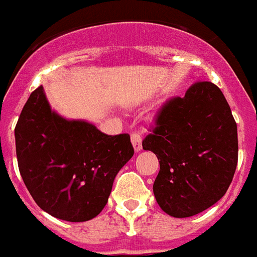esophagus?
Masks as SVG:
<instances>
[{
    "label": "esophagus",
    "mask_w": 257,
    "mask_h": 257,
    "mask_svg": "<svg viewBox=\"0 0 257 257\" xmlns=\"http://www.w3.org/2000/svg\"><path fill=\"white\" fill-rule=\"evenodd\" d=\"M142 142H143V139H142V136H140L139 133H134L133 135H131V143H133L135 152L142 151V148H143Z\"/></svg>",
    "instance_id": "obj_1"
}]
</instances>
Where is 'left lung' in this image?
Wrapping results in <instances>:
<instances>
[{"label": "left lung", "mask_w": 257, "mask_h": 257, "mask_svg": "<svg viewBox=\"0 0 257 257\" xmlns=\"http://www.w3.org/2000/svg\"><path fill=\"white\" fill-rule=\"evenodd\" d=\"M143 149L160 161L153 193L174 217L194 216L225 194L238 162L230 106L212 82H196L162 106Z\"/></svg>", "instance_id": "obj_1"}]
</instances>
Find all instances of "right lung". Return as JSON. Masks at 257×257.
I'll return each instance as SVG.
<instances>
[{
    "instance_id": "obj_1",
    "label": "right lung",
    "mask_w": 257,
    "mask_h": 257,
    "mask_svg": "<svg viewBox=\"0 0 257 257\" xmlns=\"http://www.w3.org/2000/svg\"><path fill=\"white\" fill-rule=\"evenodd\" d=\"M23 181L45 212L81 222L101 212L118 171L134 156L128 134L106 135L52 110L44 87L32 92L15 127Z\"/></svg>"
}]
</instances>
